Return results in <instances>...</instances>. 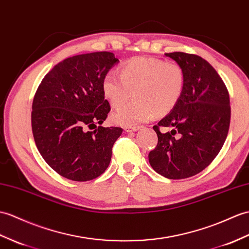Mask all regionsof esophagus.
<instances>
[{
  "mask_svg": "<svg viewBox=\"0 0 249 249\" xmlns=\"http://www.w3.org/2000/svg\"><path fill=\"white\" fill-rule=\"evenodd\" d=\"M140 128H141L140 126H126V127H124V130L126 132H131V131H137Z\"/></svg>",
  "mask_w": 249,
  "mask_h": 249,
  "instance_id": "obj_1",
  "label": "esophagus"
}]
</instances>
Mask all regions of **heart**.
Listing matches in <instances>:
<instances>
[{"label": "heart", "instance_id": "1", "mask_svg": "<svg viewBox=\"0 0 249 249\" xmlns=\"http://www.w3.org/2000/svg\"><path fill=\"white\" fill-rule=\"evenodd\" d=\"M184 73L177 63L148 56L135 57L120 68V76L108 73L103 82V92L110 105L120 107L112 114L114 123L132 126L165 115L180 100ZM134 93L135 100L120 106Z\"/></svg>", "mask_w": 249, "mask_h": 249}]
</instances>
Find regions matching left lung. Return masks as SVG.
<instances>
[{"mask_svg":"<svg viewBox=\"0 0 249 249\" xmlns=\"http://www.w3.org/2000/svg\"><path fill=\"white\" fill-rule=\"evenodd\" d=\"M184 73L180 100L154 126L157 146L148 154L153 169L169 179L198 174L221 151L230 124L229 94L209 62L194 54L165 53ZM160 126L170 132L161 133Z\"/></svg>","mask_w":249,"mask_h":249,"instance_id":"left-lung-1","label":"left lung"}]
</instances>
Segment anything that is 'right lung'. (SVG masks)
I'll return each mask as SVG.
<instances>
[{"instance_id": "add662e5", "label": "right lung", "mask_w": 249, "mask_h": 249, "mask_svg": "<svg viewBox=\"0 0 249 249\" xmlns=\"http://www.w3.org/2000/svg\"><path fill=\"white\" fill-rule=\"evenodd\" d=\"M118 62L110 52L69 57L45 75L35 94V142L45 162L62 177L92 180L110 163L123 129L102 126L110 111L103 82Z\"/></svg>"}]
</instances>
